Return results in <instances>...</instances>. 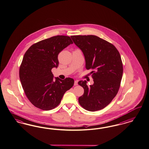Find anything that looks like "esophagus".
<instances>
[{"instance_id":"esophagus-1","label":"esophagus","mask_w":149,"mask_h":149,"mask_svg":"<svg viewBox=\"0 0 149 149\" xmlns=\"http://www.w3.org/2000/svg\"><path fill=\"white\" fill-rule=\"evenodd\" d=\"M78 85V81H77V80H75V81H74V85L75 86H77Z\"/></svg>"}]
</instances>
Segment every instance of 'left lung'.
Instances as JSON below:
<instances>
[{"label": "left lung", "mask_w": 149, "mask_h": 149, "mask_svg": "<svg viewBox=\"0 0 149 149\" xmlns=\"http://www.w3.org/2000/svg\"><path fill=\"white\" fill-rule=\"evenodd\" d=\"M72 41L82 52L87 69L91 72L93 84L79 81L84 89L79 102L88 111L106 107L118 93L123 75V64L117 48L107 41L94 35L71 36Z\"/></svg>", "instance_id": "8db88e82"}]
</instances>
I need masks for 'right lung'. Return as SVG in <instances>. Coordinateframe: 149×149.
Masks as SVG:
<instances>
[{"label": "right lung", "mask_w": 149, "mask_h": 149, "mask_svg": "<svg viewBox=\"0 0 149 149\" xmlns=\"http://www.w3.org/2000/svg\"><path fill=\"white\" fill-rule=\"evenodd\" d=\"M72 43L69 36H53L33 44L25 53L20 80L27 97L37 108L48 111L56 107L74 85V80L70 77L54 80L51 72L58 66V54Z\"/></svg>", "instance_id": "add662e5"}]
</instances>
